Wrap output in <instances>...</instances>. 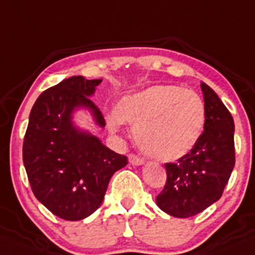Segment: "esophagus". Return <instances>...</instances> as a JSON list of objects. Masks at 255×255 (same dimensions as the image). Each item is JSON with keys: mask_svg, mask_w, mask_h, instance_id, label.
<instances>
[{"mask_svg": "<svg viewBox=\"0 0 255 255\" xmlns=\"http://www.w3.org/2000/svg\"><path fill=\"white\" fill-rule=\"evenodd\" d=\"M129 162L130 164H132V165H142V164H144V160L142 159H140V157H137L136 155H134V154H130L129 155Z\"/></svg>", "mask_w": 255, "mask_h": 255, "instance_id": "obj_1", "label": "esophagus"}]
</instances>
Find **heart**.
I'll return each mask as SVG.
<instances>
[{
    "mask_svg": "<svg viewBox=\"0 0 255 255\" xmlns=\"http://www.w3.org/2000/svg\"><path fill=\"white\" fill-rule=\"evenodd\" d=\"M205 115L204 101L195 91L159 84L124 96L118 110L106 116V123L111 131H118L124 121L130 124L144 154L160 161H175L199 142Z\"/></svg>",
    "mask_w": 255,
    "mask_h": 255,
    "instance_id": "b5f03b06",
    "label": "heart"
}]
</instances>
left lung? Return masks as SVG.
Masks as SVG:
<instances>
[{"label": "left lung", "instance_id": "obj_1", "mask_svg": "<svg viewBox=\"0 0 255 255\" xmlns=\"http://www.w3.org/2000/svg\"><path fill=\"white\" fill-rule=\"evenodd\" d=\"M200 87L204 131L188 155L165 164L166 184L156 196L157 207L175 218L193 217L218 202L235 164L233 116L214 90L204 82Z\"/></svg>", "mask_w": 255, "mask_h": 255}]
</instances>
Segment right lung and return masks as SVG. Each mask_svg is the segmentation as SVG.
Masks as SVG:
<instances>
[{"mask_svg":"<svg viewBox=\"0 0 255 255\" xmlns=\"http://www.w3.org/2000/svg\"><path fill=\"white\" fill-rule=\"evenodd\" d=\"M103 79L72 76L43 91L33 104L22 157L33 194L52 214L81 220L101 205L114 173L128 164L98 136L75 125L87 110L100 128L105 119L90 96Z\"/></svg>","mask_w":255,"mask_h":255,"instance_id":"add662e5","label":"right lung"}]
</instances>
